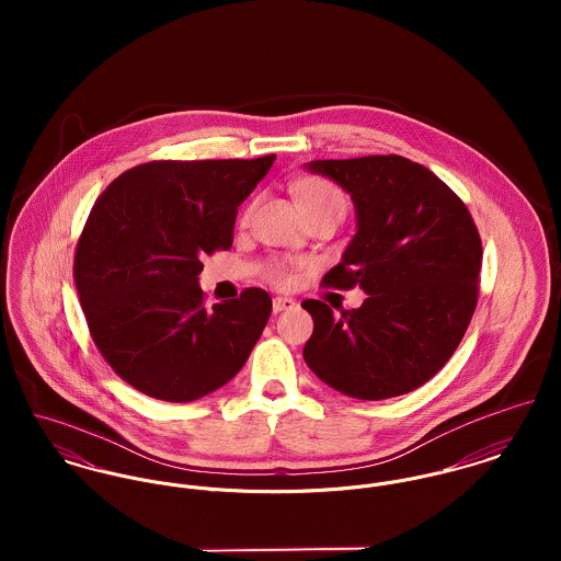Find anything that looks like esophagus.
Listing matches in <instances>:
<instances>
[{"label": "esophagus", "instance_id": "obj_1", "mask_svg": "<svg viewBox=\"0 0 561 561\" xmlns=\"http://www.w3.org/2000/svg\"><path fill=\"white\" fill-rule=\"evenodd\" d=\"M294 307H296V300H294V298H287V296H276V298H274V302H272L274 313L287 311V309H294Z\"/></svg>", "mask_w": 561, "mask_h": 561}]
</instances>
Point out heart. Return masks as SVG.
<instances>
[{
  "instance_id": "heart-1",
  "label": "heart",
  "mask_w": 561,
  "mask_h": 561,
  "mask_svg": "<svg viewBox=\"0 0 561 561\" xmlns=\"http://www.w3.org/2000/svg\"><path fill=\"white\" fill-rule=\"evenodd\" d=\"M296 192H298V198H300V203H302L307 216L321 214V211H336V214H343V216H345L347 201H345L343 192H341L336 185H332L330 181H321V179L305 181V183L298 185ZM254 207H256V205L250 203V205L243 209L240 220L243 227L252 220ZM265 278L272 280L274 285L287 287V285L294 283V270H291L289 265L280 263V261H272V263H267V267H265Z\"/></svg>"
}]
</instances>
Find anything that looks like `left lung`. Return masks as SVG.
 <instances>
[{"instance_id": "obj_1", "label": "left lung", "mask_w": 561, "mask_h": 561, "mask_svg": "<svg viewBox=\"0 0 561 561\" xmlns=\"http://www.w3.org/2000/svg\"><path fill=\"white\" fill-rule=\"evenodd\" d=\"M309 170L352 194L358 231L323 287H363L360 309L339 316L305 300L313 334L305 360L328 387L389 400L436 376L460 345L480 296L481 240L462 198L401 156L318 160Z\"/></svg>"}]
</instances>
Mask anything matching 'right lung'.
I'll return each mask as SVG.
<instances>
[{"label": "right lung", "mask_w": 561, "mask_h": 561, "mask_svg": "<svg viewBox=\"0 0 561 561\" xmlns=\"http://www.w3.org/2000/svg\"><path fill=\"white\" fill-rule=\"evenodd\" d=\"M274 160L149 161L92 205L73 261L81 311L105 363L140 393L198 400L248 360L272 298L248 287L207 309L198 274L205 254L233 245L238 207Z\"/></svg>", "instance_id": "obj_1"}]
</instances>
